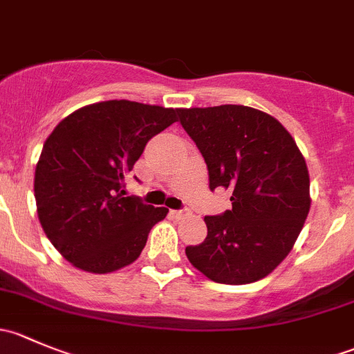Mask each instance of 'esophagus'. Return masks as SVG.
I'll return each instance as SVG.
<instances>
[{"instance_id": "esophagus-1", "label": "esophagus", "mask_w": 354, "mask_h": 354, "mask_svg": "<svg viewBox=\"0 0 354 354\" xmlns=\"http://www.w3.org/2000/svg\"><path fill=\"white\" fill-rule=\"evenodd\" d=\"M171 214H173L174 217H183L185 214H188L187 210H171Z\"/></svg>"}]
</instances>
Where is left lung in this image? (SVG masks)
<instances>
[{
  "label": "left lung",
  "instance_id": "left-lung-1",
  "mask_svg": "<svg viewBox=\"0 0 354 354\" xmlns=\"http://www.w3.org/2000/svg\"><path fill=\"white\" fill-rule=\"evenodd\" d=\"M205 159L209 187L231 192L233 209L205 216L207 238L187 246L210 281L248 284L269 276L308 216L310 176L291 133L270 114L240 104L178 109Z\"/></svg>",
  "mask_w": 354,
  "mask_h": 354
}]
</instances>
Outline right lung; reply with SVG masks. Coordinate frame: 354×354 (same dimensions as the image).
I'll return each instance as SVG.
<instances>
[{
	"mask_svg": "<svg viewBox=\"0 0 354 354\" xmlns=\"http://www.w3.org/2000/svg\"><path fill=\"white\" fill-rule=\"evenodd\" d=\"M178 109L114 99L68 114L35 166L37 216L53 246L77 269L109 274L140 257L169 210L124 197V178Z\"/></svg>",
	"mask_w": 354,
	"mask_h": 354,
	"instance_id": "1",
	"label": "right lung"
}]
</instances>
